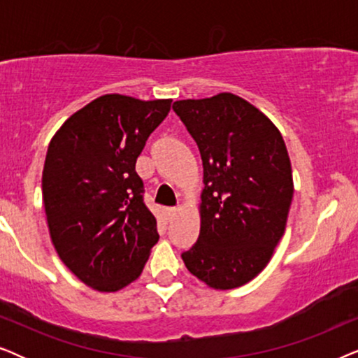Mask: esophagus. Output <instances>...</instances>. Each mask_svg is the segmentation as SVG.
<instances>
[{
	"label": "esophagus",
	"mask_w": 358,
	"mask_h": 358,
	"mask_svg": "<svg viewBox=\"0 0 358 358\" xmlns=\"http://www.w3.org/2000/svg\"><path fill=\"white\" fill-rule=\"evenodd\" d=\"M176 213H178V208H168V210H166V215H168L169 220H173L176 217Z\"/></svg>",
	"instance_id": "34e87169"
}]
</instances>
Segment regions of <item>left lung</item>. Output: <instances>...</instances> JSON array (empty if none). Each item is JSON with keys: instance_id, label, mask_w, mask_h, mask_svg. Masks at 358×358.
<instances>
[{"instance_id": "8db88e82", "label": "left lung", "mask_w": 358, "mask_h": 358, "mask_svg": "<svg viewBox=\"0 0 358 358\" xmlns=\"http://www.w3.org/2000/svg\"><path fill=\"white\" fill-rule=\"evenodd\" d=\"M203 166L200 234L182 252L187 271L217 290L252 280L285 231L292 164L280 131L243 97L220 92L176 101Z\"/></svg>"}]
</instances>
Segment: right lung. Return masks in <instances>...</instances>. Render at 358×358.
Masks as SVG:
<instances>
[{
    "label": "right lung",
    "mask_w": 358,
    "mask_h": 358,
    "mask_svg": "<svg viewBox=\"0 0 358 358\" xmlns=\"http://www.w3.org/2000/svg\"><path fill=\"white\" fill-rule=\"evenodd\" d=\"M171 99L106 94L75 112L48 145L42 195L62 262L87 287L117 292L158 243L135 163Z\"/></svg>",
    "instance_id": "right-lung-1"
}]
</instances>
